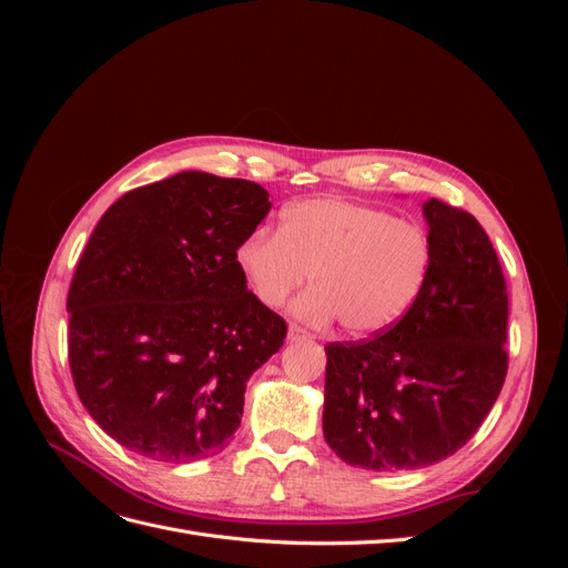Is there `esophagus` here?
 Wrapping results in <instances>:
<instances>
[{"label": "esophagus", "mask_w": 568, "mask_h": 568, "mask_svg": "<svg viewBox=\"0 0 568 568\" xmlns=\"http://www.w3.org/2000/svg\"><path fill=\"white\" fill-rule=\"evenodd\" d=\"M313 336L311 334H307L305 329H301V326L298 324H291L288 326V341H294V343H298V341H311Z\"/></svg>", "instance_id": "1"}]
</instances>
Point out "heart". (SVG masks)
<instances>
[{
    "mask_svg": "<svg viewBox=\"0 0 568 568\" xmlns=\"http://www.w3.org/2000/svg\"><path fill=\"white\" fill-rule=\"evenodd\" d=\"M234 261L253 296L280 307L311 272L294 313L341 320L353 336L382 334L417 303L432 272V239L417 222L343 199H307L282 213L280 232L257 227Z\"/></svg>",
    "mask_w": 568,
    "mask_h": 568,
    "instance_id": "heart-1",
    "label": "heart"
}]
</instances>
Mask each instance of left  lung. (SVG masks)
Here are the masks:
<instances>
[{
    "label": "left lung",
    "mask_w": 568,
    "mask_h": 568,
    "mask_svg": "<svg viewBox=\"0 0 568 568\" xmlns=\"http://www.w3.org/2000/svg\"><path fill=\"white\" fill-rule=\"evenodd\" d=\"M432 272L409 313L367 341L329 343L322 432L353 467L409 471L457 453L507 376V284L478 220L428 199Z\"/></svg>",
    "instance_id": "left-lung-1"
}]
</instances>
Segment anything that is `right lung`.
<instances>
[{
	"mask_svg": "<svg viewBox=\"0 0 568 568\" xmlns=\"http://www.w3.org/2000/svg\"><path fill=\"white\" fill-rule=\"evenodd\" d=\"M270 205L261 184L186 170L97 222L68 288V363L123 448L173 464L227 448L246 382L286 338L234 261Z\"/></svg>",
	"mask_w": 568,
	"mask_h": 568,
	"instance_id": "obj_1",
	"label": "right lung"
}]
</instances>
